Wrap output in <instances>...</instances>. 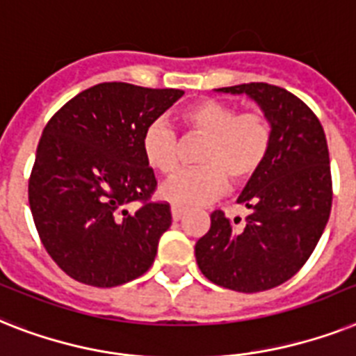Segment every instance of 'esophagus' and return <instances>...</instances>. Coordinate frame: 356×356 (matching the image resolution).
Instances as JSON below:
<instances>
[{"label":"esophagus","mask_w":356,"mask_h":356,"mask_svg":"<svg viewBox=\"0 0 356 356\" xmlns=\"http://www.w3.org/2000/svg\"><path fill=\"white\" fill-rule=\"evenodd\" d=\"M184 213H186V210H184L183 207H177V204H173V207H172V219H173V221H179V219H183Z\"/></svg>","instance_id":"esophagus-1"}]
</instances>
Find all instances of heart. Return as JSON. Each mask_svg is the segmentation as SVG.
<instances>
[{
	"instance_id": "heart-1",
	"label": "heart",
	"mask_w": 356,
	"mask_h": 356,
	"mask_svg": "<svg viewBox=\"0 0 356 356\" xmlns=\"http://www.w3.org/2000/svg\"><path fill=\"white\" fill-rule=\"evenodd\" d=\"M181 122L188 137L207 138L197 155L201 168L175 173L161 186V195L177 207L212 203L232 186H247L258 177L273 149L274 131L261 111H243L216 98H201L183 108ZM143 153L153 170L170 175L181 163V138L172 124L157 118L146 126Z\"/></svg>"
}]
</instances>
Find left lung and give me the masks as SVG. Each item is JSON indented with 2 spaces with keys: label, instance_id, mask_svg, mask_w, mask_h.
Here are the masks:
<instances>
[{
  "label": "left lung",
  "instance_id": "1",
  "mask_svg": "<svg viewBox=\"0 0 356 356\" xmlns=\"http://www.w3.org/2000/svg\"><path fill=\"white\" fill-rule=\"evenodd\" d=\"M218 91L256 100L274 140L263 170L238 199L250 210L245 223L212 212L195 259L219 287L259 293L293 278L322 238L333 203L327 140L318 117L287 89L250 82Z\"/></svg>",
  "mask_w": 356,
  "mask_h": 356
}]
</instances>
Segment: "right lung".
<instances>
[{
  "instance_id": "1",
  "label": "right lung",
  "mask_w": 356,
  "mask_h": 356,
  "mask_svg": "<svg viewBox=\"0 0 356 356\" xmlns=\"http://www.w3.org/2000/svg\"><path fill=\"white\" fill-rule=\"evenodd\" d=\"M183 95L104 82L71 98L43 128L29 204L45 250L76 282L117 287L152 267L172 212L152 201L157 179L143 135Z\"/></svg>"
}]
</instances>
